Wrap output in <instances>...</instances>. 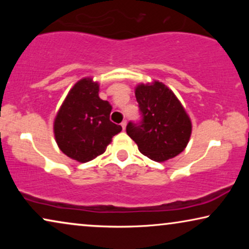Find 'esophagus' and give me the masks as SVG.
<instances>
[{"label": "esophagus", "instance_id": "1", "mask_svg": "<svg viewBox=\"0 0 249 249\" xmlns=\"http://www.w3.org/2000/svg\"><path fill=\"white\" fill-rule=\"evenodd\" d=\"M121 127H122V129H124V130H125V127H127V121H122V124H121Z\"/></svg>", "mask_w": 249, "mask_h": 249}]
</instances>
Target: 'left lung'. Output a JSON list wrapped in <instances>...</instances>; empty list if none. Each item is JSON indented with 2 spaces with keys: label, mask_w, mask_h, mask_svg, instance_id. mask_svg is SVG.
Wrapping results in <instances>:
<instances>
[{
  "label": "left lung",
  "mask_w": 249,
  "mask_h": 249,
  "mask_svg": "<svg viewBox=\"0 0 249 249\" xmlns=\"http://www.w3.org/2000/svg\"><path fill=\"white\" fill-rule=\"evenodd\" d=\"M135 96L142 114L139 124L129 122L127 134L142 155L165 162L179 155L192 135V120L175 93L161 81L138 84Z\"/></svg>",
  "instance_id": "8db88e82"
}]
</instances>
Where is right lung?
Wrapping results in <instances>:
<instances>
[{"label": "right lung", "instance_id": "add662e5", "mask_svg": "<svg viewBox=\"0 0 249 249\" xmlns=\"http://www.w3.org/2000/svg\"><path fill=\"white\" fill-rule=\"evenodd\" d=\"M100 84L93 78L78 80L55 115L53 131L59 148L80 163L103 154L121 125L110 121L112 107L98 96Z\"/></svg>", "mask_w": 249, "mask_h": 249}]
</instances>
